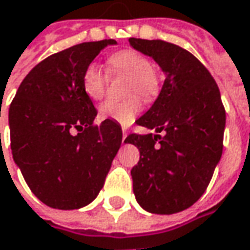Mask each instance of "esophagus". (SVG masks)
<instances>
[{
  "label": "esophagus",
  "instance_id": "obj_1",
  "mask_svg": "<svg viewBox=\"0 0 250 250\" xmlns=\"http://www.w3.org/2000/svg\"><path fill=\"white\" fill-rule=\"evenodd\" d=\"M126 136H128V132L124 129V131H122V141H125V139H126Z\"/></svg>",
  "mask_w": 250,
  "mask_h": 250
}]
</instances>
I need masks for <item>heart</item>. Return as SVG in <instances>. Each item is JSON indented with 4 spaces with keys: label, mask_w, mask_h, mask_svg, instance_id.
<instances>
[{
    "label": "heart",
    "mask_w": 250,
    "mask_h": 250,
    "mask_svg": "<svg viewBox=\"0 0 250 250\" xmlns=\"http://www.w3.org/2000/svg\"><path fill=\"white\" fill-rule=\"evenodd\" d=\"M109 66L112 71L129 76L126 94H139L145 100H152L159 91L160 80L152 67L150 60L142 53L125 49L119 50L109 57ZM83 90L88 98L98 101L105 91V74L97 64L87 66L83 74ZM142 108L139 97L131 95L124 101H105L100 106L103 118L112 119L122 125H129L136 118Z\"/></svg>",
    "instance_id": "obj_1"
}]
</instances>
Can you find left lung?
<instances>
[{
    "label": "left lung",
    "mask_w": 250,
    "mask_h": 250,
    "mask_svg": "<svg viewBox=\"0 0 250 250\" xmlns=\"http://www.w3.org/2000/svg\"><path fill=\"white\" fill-rule=\"evenodd\" d=\"M165 73L156 101L136 124L155 133H132L125 144L139 149L131 170L138 204L152 214H176L204 194L222 155L225 109L215 80L180 46L131 38ZM162 131L163 135H159Z\"/></svg>",
    "instance_id": "1"
}]
</instances>
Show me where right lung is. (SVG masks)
<instances>
[{
    "label": "right lung",
    "mask_w": 250,
    "mask_h": 250,
    "mask_svg": "<svg viewBox=\"0 0 250 250\" xmlns=\"http://www.w3.org/2000/svg\"><path fill=\"white\" fill-rule=\"evenodd\" d=\"M112 44L114 39L85 42L44 59L23 79L11 103L14 162L47 207L88 206L121 147V125L112 119L93 125L97 109L83 90L85 67Z\"/></svg>",
    "instance_id": "obj_1"
}]
</instances>
